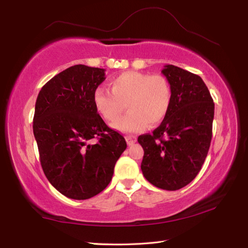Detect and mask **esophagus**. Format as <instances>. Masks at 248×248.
Listing matches in <instances>:
<instances>
[{
  "mask_svg": "<svg viewBox=\"0 0 248 248\" xmlns=\"http://www.w3.org/2000/svg\"><path fill=\"white\" fill-rule=\"evenodd\" d=\"M125 139H126V142H127L128 146H132V144H134L137 141V137L133 136V135H128V136L125 137Z\"/></svg>",
  "mask_w": 248,
  "mask_h": 248,
  "instance_id": "esophagus-1",
  "label": "esophagus"
}]
</instances>
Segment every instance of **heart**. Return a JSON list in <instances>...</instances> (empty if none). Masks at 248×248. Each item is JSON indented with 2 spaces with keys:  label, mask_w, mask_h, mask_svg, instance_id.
I'll use <instances>...</instances> for the list:
<instances>
[{
  "label": "heart",
  "mask_w": 248,
  "mask_h": 248,
  "mask_svg": "<svg viewBox=\"0 0 248 248\" xmlns=\"http://www.w3.org/2000/svg\"><path fill=\"white\" fill-rule=\"evenodd\" d=\"M111 92L98 87L94 92V105L108 122H114L124 108L129 113L112 124L122 133H139L161 123L171 105V87L164 77L138 71H126L110 81Z\"/></svg>",
  "instance_id": "1"
}]
</instances>
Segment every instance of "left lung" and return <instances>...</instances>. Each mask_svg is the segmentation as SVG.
I'll use <instances>...</instances> for the list:
<instances>
[{
  "mask_svg": "<svg viewBox=\"0 0 248 248\" xmlns=\"http://www.w3.org/2000/svg\"><path fill=\"white\" fill-rule=\"evenodd\" d=\"M163 76L171 87V105L153 133L138 137L143 148L142 174L157 188L175 191L190 184L211 146L215 105L202 78L166 64Z\"/></svg>",
  "mask_w": 248,
  "mask_h": 248,
  "instance_id": "left-lung-1",
  "label": "left lung"
}]
</instances>
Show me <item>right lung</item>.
Returning <instances> with one entry per match:
<instances>
[{
	"instance_id": "add662e5",
	"label": "right lung",
	"mask_w": 248,
	"mask_h": 248,
	"mask_svg": "<svg viewBox=\"0 0 248 248\" xmlns=\"http://www.w3.org/2000/svg\"><path fill=\"white\" fill-rule=\"evenodd\" d=\"M105 71L76 64L50 78L36 98L33 134L41 165L51 186L69 199H91L105 190L127 147L93 100Z\"/></svg>"
}]
</instances>
